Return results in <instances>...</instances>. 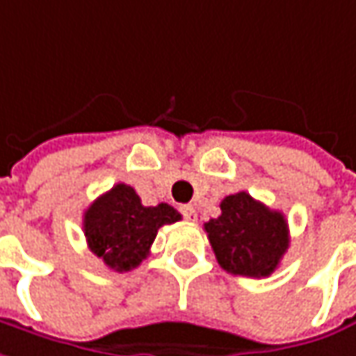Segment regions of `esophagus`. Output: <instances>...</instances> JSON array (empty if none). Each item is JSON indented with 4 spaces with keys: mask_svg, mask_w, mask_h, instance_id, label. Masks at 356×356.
Returning a JSON list of instances; mask_svg holds the SVG:
<instances>
[{
    "mask_svg": "<svg viewBox=\"0 0 356 356\" xmlns=\"http://www.w3.org/2000/svg\"><path fill=\"white\" fill-rule=\"evenodd\" d=\"M181 213H183V218H185V220H189V222H195V218H197V213H195V208H193V206H183V208H181Z\"/></svg>",
    "mask_w": 356,
    "mask_h": 356,
    "instance_id": "34e87169",
    "label": "esophagus"
}]
</instances>
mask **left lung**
<instances>
[{"label": "left lung", "mask_w": 356, "mask_h": 356, "mask_svg": "<svg viewBox=\"0 0 356 356\" xmlns=\"http://www.w3.org/2000/svg\"><path fill=\"white\" fill-rule=\"evenodd\" d=\"M220 210L218 218L204 224L220 267L243 277H269L289 246L285 216L246 191L224 197Z\"/></svg>", "instance_id": "1"}]
</instances>
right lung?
<instances>
[{
    "instance_id": "add662e5",
    "label": "right lung",
    "mask_w": 356,
    "mask_h": 356,
    "mask_svg": "<svg viewBox=\"0 0 356 356\" xmlns=\"http://www.w3.org/2000/svg\"><path fill=\"white\" fill-rule=\"evenodd\" d=\"M179 220L181 213L169 204L146 208L130 185L118 183L85 210L83 232L89 250L106 267L124 273L148 257L161 226Z\"/></svg>"
}]
</instances>
